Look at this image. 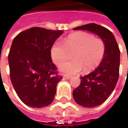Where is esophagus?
Masks as SVG:
<instances>
[{
    "instance_id": "esophagus-1",
    "label": "esophagus",
    "mask_w": 128,
    "mask_h": 128,
    "mask_svg": "<svg viewBox=\"0 0 128 128\" xmlns=\"http://www.w3.org/2000/svg\"><path fill=\"white\" fill-rule=\"evenodd\" d=\"M64 78H66L67 80H69L71 78V76H64Z\"/></svg>"
}]
</instances>
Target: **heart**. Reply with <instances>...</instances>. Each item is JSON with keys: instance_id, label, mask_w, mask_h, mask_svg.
<instances>
[{"instance_id": "1", "label": "heart", "mask_w": 128, "mask_h": 128, "mask_svg": "<svg viewBox=\"0 0 128 128\" xmlns=\"http://www.w3.org/2000/svg\"><path fill=\"white\" fill-rule=\"evenodd\" d=\"M73 52L74 58L63 63ZM106 53V45L100 38L87 32H76L69 35L64 43L57 41L51 48L53 61L59 66L60 71L68 75H76L84 68L86 72L96 69L102 60Z\"/></svg>"}]
</instances>
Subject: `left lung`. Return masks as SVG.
<instances>
[{"instance_id":"8db88e82","label":"left lung","mask_w":128,"mask_h":128,"mask_svg":"<svg viewBox=\"0 0 128 128\" xmlns=\"http://www.w3.org/2000/svg\"><path fill=\"white\" fill-rule=\"evenodd\" d=\"M88 30L98 35L106 45V53L96 70L80 77V84L72 92L75 101L85 108L99 106L109 98L119 78L120 51L116 38L106 28L90 23L73 28Z\"/></svg>"}]
</instances>
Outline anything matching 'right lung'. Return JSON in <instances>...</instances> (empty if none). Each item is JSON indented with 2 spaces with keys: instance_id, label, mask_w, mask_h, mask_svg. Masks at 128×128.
I'll use <instances>...</instances> for the list:
<instances>
[{
  "instance_id": "add662e5",
  "label": "right lung",
  "mask_w": 128,
  "mask_h": 128,
  "mask_svg": "<svg viewBox=\"0 0 128 128\" xmlns=\"http://www.w3.org/2000/svg\"><path fill=\"white\" fill-rule=\"evenodd\" d=\"M62 30L33 27L17 35L8 54L10 77L18 96L31 108L51 104L62 77L52 62L51 48Z\"/></svg>"
}]
</instances>
